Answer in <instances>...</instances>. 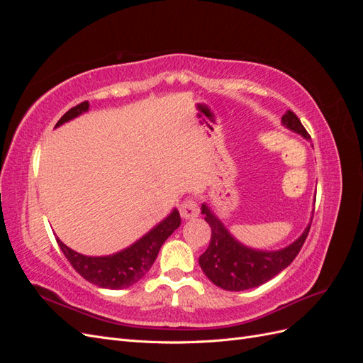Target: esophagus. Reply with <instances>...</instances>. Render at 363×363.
Instances as JSON below:
<instances>
[{
	"instance_id": "esophagus-1",
	"label": "esophagus",
	"mask_w": 363,
	"mask_h": 363,
	"mask_svg": "<svg viewBox=\"0 0 363 363\" xmlns=\"http://www.w3.org/2000/svg\"><path fill=\"white\" fill-rule=\"evenodd\" d=\"M180 215L183 219H194L200 215V207H199V204H196L195 200L186 199L180 204Z\"/></svg>"
}]
</instances>
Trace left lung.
<instances>
[{"mask_svg": "<svg viewBox=\"0 0 363 363\" xmlns=\"http://www.w3.org/2000/svg\"><path fill=\"white\" fill-rule=\"evenodd\" d=\"M281 124L304 139L311 138L298 116L291 111L281 116ZM201 213L206 215V223L212 228V238L207 250L199 259L200 267L208 280L225 291L257 288L276 277L298 255L311 230L309 223L303 235L291 245L276 251H263L240 244L206 203L201 204Z\"/></svg>", "mask_w": 363, "mask_h": 363, "instance_id": "left-lung-1", "label": "left lung"}]
</instances>
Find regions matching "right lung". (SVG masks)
Segmentation results:
<instances>
[{"label":"right lung","instance_id":"1","mask_svg":"<svg viewBox=\"0 0 363 363\" xmlns=\"http://www.w3.org/2000/svg\"><path fill=\"white\" fill-rule=\"evenodd\" d=\"M89 111V103L84 101L75 106L65 113L54 128L60 127L68 121L80 116ZM182 224L180 213L177 208L160 221L155 228H151L135 244H131L125 250H121L111 256H84L65 245L59 238H56L65 257L69 260L72 268L80 274L83 279L91 281L98 288L104 289H125L133 286L155 263L159 250L163 245L175 228Z\"/></svg>","mask_w":363,"mask_h":363}]
</instances>
